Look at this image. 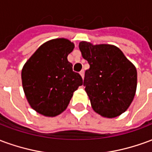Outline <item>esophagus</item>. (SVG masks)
I'll return each mask as SVG.
<instances>
[{"label":"esophagus","mask_w":152,"mask_h":152,"mask_svg":"<svg viewBox=\"0 0 152 152\" xmlns=\"http://www.w3.org/2000/svg\"><path fill=\"white\" fill-rule=\"evenodd\" d=\"M84 74H85V72H84V70H82V71H80V76H81V77H84Z\"/></svg>","instance_id":"1"}]
</instances>
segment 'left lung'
<instances>
[{
  "mask_svg": "<svg viewBox=\"0 0 152 152\" xmlns=\"http://www.w3.org/2000/svg\"><path fill=\"white\" fill-rule=\"evenodd\" d=\"M79 48L88 61L84 86L94 111L103 117L124 113L134 100L137 70L118 47L81 41Z\"/></svg>",
  "mask_w": 152,
  "mask_h": 152,
  "instance_id": "8db88e82",
  "label": "left lung"
}]
</instances>
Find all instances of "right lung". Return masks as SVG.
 Here are the masks:
<instances>
[{
    "instance_id": "obj_1",
    "label": "right lung",
    "mask_w": 152,
    "mask_h": 152,
    "mask_svg": "<svg viewBox=\"0 0 152 152\" xmlns=\"http://www.w3.org/2000/svg\"><path fill=\"white\" fill-rule=\"evenodd\" d=\"M67 39L47 41L36 50L22 69V84L31 108L53 117L69 104L73 93L83 85L79 73L73 72L67 56L74 49Z\"/></svg>"
}]
</instances>
